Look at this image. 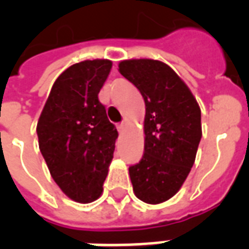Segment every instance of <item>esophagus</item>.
Here are the masks:
<instances>
[{
    "mask_svg": "<svg viewBox=\"0 0 249 249\" xmlns=\"http://www.w3.org/2000/svg\"><path fill=\"white\" fill-rule=\"evenodd\" d=\"M125 128H126V123H125V121H123L121 124L117 125V130H119V133H123V132H124Z\"/></svg>",
    "mask_w": 249,
    "mask_h": 249,
    "instance_id": "34e87169",
    "label": "esophagus"
}]
</instances>
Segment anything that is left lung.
Masks as SVG:
<instances>
[{
    "instance_id": "left-lung-1",
    "label": "left lung",
    "mask_w": 249,
    "mask_h": 249,
    "mask_svg": "<svg viewBox=\"0 0 249 249\" xmlns=\"http://www.w3.org/2000/svg\"><path fill=\"white\" fill-rule=\"evenodd\" d=\"M119 71L146 105L143 156L129 166L133 191L140 200L159 204L178 193L193 168L201 138L200 107L181 77L160 60H123Z\"/></svg>"
}]
</instances>
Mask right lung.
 <instances>
[{"label":"right lung","instance_id":"obj_1","mask_svg":"<svg viewBox=\"0 0 249 249\" xmlns=\"http://www.w3.org/2000/svg\"><path fill=\"white\" fill-rule=\"evenodd\" d=\"M111 67V60L94 59L67 68L37 123L40 151L53 179L79 203L101 196L119 136L98 99Z\"/></svg>","mask_w":249,"mask_h":249}]
</instances>
